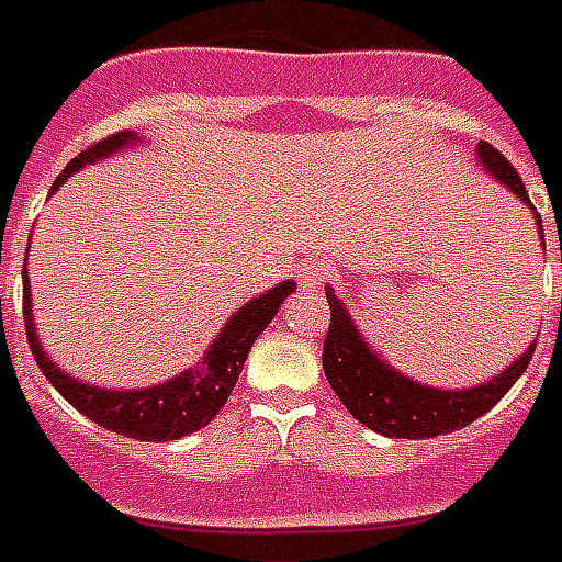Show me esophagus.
<instances>
[{
  "label": "esophagus",
  "instance_id": "esophagus-1",
  "mask_svg": "<svg viewBox=\"0 0 562 562\" xmlns=\"http://www.w3.org/2000/svg\"><path fill=\"white\" fill-rule=\"evenodd\" d=\"M297 277L300 282H303V289H321V285L329 280V265L312 259V262L300 265Z\"/></svg>",
  "mask_w": 562,
  "mask_h": 562
}]
</instances>
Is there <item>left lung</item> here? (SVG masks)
<instances>
[{"label": "left lung", "mask_w": 562, "mask_h": 562, "mask_svg": "<svg viewBox=\"0 0 562 562\" xmlns=\"http://www.w3.org/2000/svg\"><path fill=\"white\" fill-rule=\"evenodd\" d=\"M477 161L486 167V173L521 196V203L530 205V196L521 186V177L498 149L481 140L477 144ZM539 238L546 247L542 221L537 214ZM329 300V329L324 338V374H327L338 401L348 406V413L362 422L368 430L383 434L389 439H434L460 430L465 424L477 422L483 413H490L501 397L507 395L513 383L525 374L537 341L521 353L513 366H507L498 376L474 389H436L418 380H409L397 368L380 359V353L368 348V341L359 336L357 324L341 306V300L327 289Z\"/></svg>", "instance_id": "8db88e82"}]
</instances>
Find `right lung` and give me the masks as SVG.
Instances as JSON below:
<instances>
[{
	"label": "right lung",
	"instance_id": "right-lung-1",
	"mask_svg": "<svg viewBox=\"0 0 562 562\" xmlns=\"http://www.w3.org/2000/svg\"><path fill=\"white\" fill-rule=\"evenodd\" d=\"M132 132H114L100 144H93L85 153L72 158L70 165L64 167V173L53 182L55 194L64 186V179L81 170L85 165H93L100 158H109L111 153L135 144ZM294 291V282L285 280L265 291L250 303H244L241 310L235 312L233 318L226 321V327L217 333L209 350H205L203 362L188 368L167 383L149 385V389H100V385L85 383L76 376H67L61 368L55 366L53 359L46 357V350L37 341L32 318V285H29V273L23 268V318H25V338L32 345L34 362L41 366L43 376L61 392L67 404H72L81 415H88L91 422L111 430V434L128 436V439H140V442H170V439H182L188 434H196L200 427L212 422L214 415L221 413L226 397L238 383L247 353H250L252 341L262 336V329L273 321L280 312V303Z\"/></svg>",
	"mask_w": 562,
	"mask_h": 562
}]
</instances>
